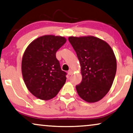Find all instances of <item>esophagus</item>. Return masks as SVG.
Returning <instances> with one entry per match:
<instances>
[{"instance_id":"34e87169","label":"esophagus","mask_w":133,"mask_h":133,"mask_svg":"<svg viewBox=\"0 0 133 133\" xmlns=\"http://www.w3.org/2000/svg\"><path fill=\"white\" fill-rule=\"evenodd\" d=\"M72 72H73V71H72L71 70H70L68 71V73L69 75H71V74H72Z\"/></svg>"}]
</instances>
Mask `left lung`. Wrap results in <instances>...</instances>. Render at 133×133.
Masks as SVG:
<instances>
[{
	"mask_svg": "<svg viewBox=\"0 0 133 133\" xmlns=\"http://www.w3.org/2000/svg\"><path fill=\"white\" fill-rule=\"evenodd\" d=\"M77 54L82 80L76 90L83 100L94 103L110 91L115 77L117 62L108 43L92 36L68 37Z\"/></svg>",
	"mask_w": 133,
	"mask_h": 133,
	"instance_id": "left-lung-1",
	"label": "left lung"
}]
</instances>
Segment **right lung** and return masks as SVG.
Segmentation results:
<instances>
[{
	"label": "right lung",
	"instance_id": "1",
	"mask_svg": "<svg viewBox=\"0 0 133 133\" xmlns=\"http://www.w3.org/2000/svg\"><path fill=\"white\" fill-rule=\"evenodd\" d=\"M66 42L64 37L45 35L31 42L23 53V81L29 91L38 99H52L65 83L66 73L62 70L56 53Z\"/></svg>",
	"mask_w": 133,
	"mask_h": 133
}]
</instances>
